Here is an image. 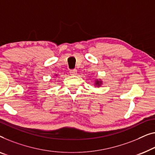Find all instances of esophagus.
<instances>
[{"label": "esophagus", "instance_id": "34e87169", "mask_svg": "<svg viewBox=\"0 0 155 155\" xmlns=\"http://www.w3.org/2000/svg\"><path fill=\"white\" fill-rule=\"evenodd\" d=\"M77 70L76 69H73V70H71L70 71V74L71 75H77Z\"/></svg>", "mask_w": 155, "mask_h": 155}]
</instances>
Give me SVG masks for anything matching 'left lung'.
I'll return each instance as SVG.
<instances>
[{"mask_svg": "<svg viewBox=\"0 0 155 155\" xmlns=\"http://www.w3.org/2000/svg\"><path fill=\"white\" fill-rule=\"evenodd\" d=\"M101 82L96 81V85H98V86H99V85H101Z\"/></svg>", "mask_w": 155, "mask_h": 155, "instance_id": "1", "label": "left lung"}]
</instances>
